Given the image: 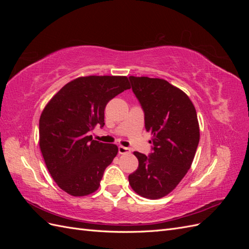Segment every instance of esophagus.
Instances as JSON below:
<instances>
[{
    "instance_id": "obj_1",
    "label": "esophagus",
    "mask_w": 249,
    "mask_h": 249,
    "mask_svg": "<svg viewBox=\"0 0 249 249\" xmlns=\"http://www.w3.org/2000/svg\"><path fill=\"white\" fill-rule=\"evenodd\" d=\"M118 153L120 155H124V154H130L131 153V149L127 148V147H124V146H118Z\"/></svg>"
}]
</instances>
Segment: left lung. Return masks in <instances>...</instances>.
<instances>
[{"mask_svg": "<svg viewBox=\"0 0 249 249\" xmlns=\"http://www.w3.org/2000/svg\"><path fill=\"white\" fill-rule=\"evenodd\" d=\"M144 111L145 129L153 135V153L134 152L139 166L129 176L132 189L142 197L166 196L190 169L199 142L196 110L183 90L164 79L130 77Z\"/></svg>", "mask_w": 249, "mask_h": 249, "instance_id": "left-lung-1", "label": "left lung"}]
</instances>
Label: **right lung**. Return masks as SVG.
I'll use <instances>...</instances> for the list:
<instances>
[{"mask_svg":"<svg viewBox=\"0 0 249 249\" xmlns=\"http://www.w3.org/2000/svg\"><path fill=\"white\" fill-rule=\"evenodd\" d=\"M130 88L124 76L79 77L64 85L44 107L39 119V147L53 179L71 196H86L99 189L118 147L92 140L89 132L96 125L104 126L109 101Z\"/></svg>","mask_w":249,"mask_h":249,"instance_id":"add662e5","label":"right lung"}]
</instances>
